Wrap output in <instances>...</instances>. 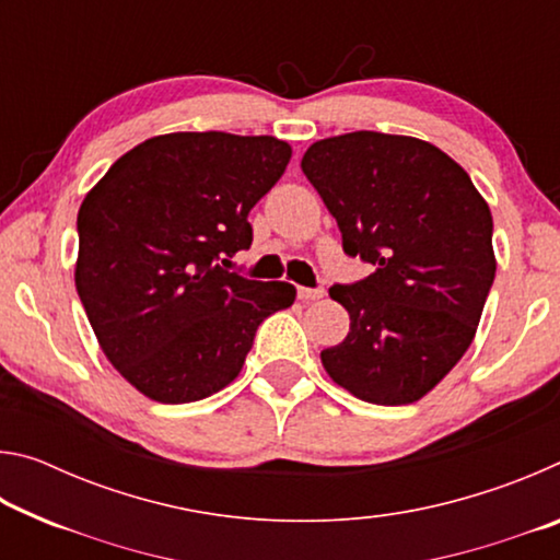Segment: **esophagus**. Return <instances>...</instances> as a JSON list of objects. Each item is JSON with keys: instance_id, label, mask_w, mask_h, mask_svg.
<instances>
[{"instance_id": "obj_1", "label": "esophagus", "mask_w": 560, "mask_h": 560, "mask_svg": "<svg viewBox=\"0 0 560 560\" xmlns=\"http://www.w3.org/2000/svg\"><path fill=\"white\" fill-rule=\"evenodd\" d=\"M324 289H306V287H299V299L301 301H318L324 299Z\"/></svg>"}]
</instances>
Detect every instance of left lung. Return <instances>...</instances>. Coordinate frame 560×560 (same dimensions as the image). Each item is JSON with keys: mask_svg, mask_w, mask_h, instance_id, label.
I'll return each mask as SVG.
<instances>
[{"mask_svg": "<svg viewBox=\"0 0 560 560\" xmlns=\"http://www.w3.org/2000/svg\"><path fill=\"white\" fill-rule=\"evenodd\" d=\"M301 170L336 217L343 252L373 264L371 277L328 289L350 330L320 363L360 400L417 402L477 334L497 273L489 205L447 153L410 136L318 140Z\"/></svg>", "mask_w": 560, "mask_h": 560, "instance_id": "8db88e82", "label": "left lung"}]
</instances>
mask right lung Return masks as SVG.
<instances>
[{
	"label": "right lung",
	"instance_id": "right-lung-1",
	"mask_svg": "<svg viewBox=\"0 0 560 560\" xmlns=\"http://www.w3.org/2000/svg\"><path fill=\"white\" fill-rule=\"evenodd\" d=\"M291 145L271 136L167 132L128 150L79 210L75 291L103 353L155 402H195L240 375L267 316L296 289L226 271L252 246V207Z\"/></svg>",
	"mask_w": 560,
	"mask_h": 560
}]
</instances>
